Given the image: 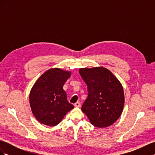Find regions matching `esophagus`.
Instances as JSON below:
<instances>
[{"label": "esophagus", "instance_id": "obj_1", "mask_svg": "<svg viewBox=\"0 0 155 155\" xmlns=\"http://www.w3.org/2000/svg\"><path fill=\"white\" fill-rule=\"evenodd\" d=\"M74 106H75V107H81V104H80V102H79V101L76 102V104H74Z\"/></svg>", "mask_w": 155, "mask_h": 155}]
</instances>
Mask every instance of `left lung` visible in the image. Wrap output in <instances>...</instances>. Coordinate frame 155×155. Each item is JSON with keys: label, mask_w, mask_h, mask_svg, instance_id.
Segmentation results:
<instances>
[{"label": "left lung", "mask_w": 155, "mask_h": 155, "mask_svg": "<svg viewBox=\"0 0 155 155\" xmlns=\"http://www.w3.org/2000/svg\"><path fill=\"white\" fill-rule=\"evenodd\" d=\"M79 72L88 88V97L81 110L96 127L112 125L124 109L125 98L121 83L104 67L80 68Z\"/></svg>", "instance_id": "1"}]
</instances>
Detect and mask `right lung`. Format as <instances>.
<instances>
[{
    "instance_id": "add662e5",
    "label": "right lung",
    "mask_w": 155,
    "mask_h": 155,
    "mask_svg": "<svg viewBox=\"0 0 155 155\" xmlns=\"http://www.w3.org/2000/svg\"><path fill=\"white\" fill-rule=\"evenodd\" d=\"M71 72L58 68H50L37 79L30 93L33 114L41 124L55 126L74 106L67 100L63 85Z\"/></svg>"
}]
</instances>
